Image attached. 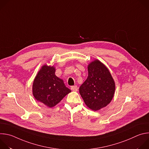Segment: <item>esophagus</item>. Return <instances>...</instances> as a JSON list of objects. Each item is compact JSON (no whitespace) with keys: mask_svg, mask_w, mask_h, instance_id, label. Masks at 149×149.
Segmentation results:
<instances>
[{"mask_svg":"<svg viewBox=\"0 0 149 149\" xmlns=\"http://www.w3.org/2000/svg\"><path fill=\"white\" fill-rule=\"evenodd\" d=\"M71 90L74 91H78V87L77 86H72L71 87Z\"/></svg>","mask_w":149,"mask_h":149,"instance_id":"34e87169","label":"esophagus"}]
</instances>
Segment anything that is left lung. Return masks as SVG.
Segmentation results:
<instances>
[{
  "label": "left lung",
  "mask_w": 149,
  "mask_h": 149,
  "mask_svg": "<svg viewBox=\"0 0 149 149\" xmlns=\"http://www.w3.org/2000/svg\"><path fill=\"white\" fill-rule=\"evenodd\" d=\"M88 72L87 79L79 88V94L87 107L97 111L112 100L115 83L108 68L98 60L90 63Z\"/></svg>",
  "instance_id": "obj_1"
}]
</instances>
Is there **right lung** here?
<instances>
[{"label":"right lung","instance_id":"obj_1","mask_svg":"<svg viewBox=\"0 0 149 149\" xmlns=\"http://www.w3.org/2000/svg\"><path fill=\"white\" fill-rule=\"evenodd\" d=\"M55 72L54 67L44 65L36 76L32 87L35 99L49 107L56 105L71 92Z\"/></svg>","mask_w":149,"mask_h":149}]
</instances>
